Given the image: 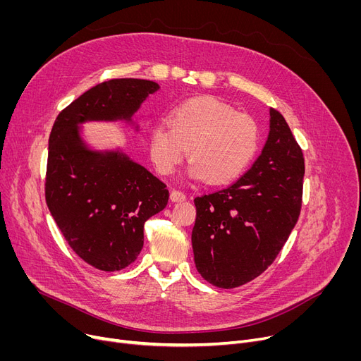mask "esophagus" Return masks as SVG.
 <instances>
[{
	"mask_svg": "<svg viewBox=\"0 0 361 361\" xmlns=\"http://www.w3.org/2000/svg\"><path fill=\"white\" fill-rule=\"evenodd\" d=\"M169 197H171V200H173V202H184L187 199V196L183 192H180V190H173V192H171Z\"/></svg>",
	"mask_w": 361,
	"mask_h": 361,
	"instance_id": "obj_1",
	"label": "esophagus"
}]
</instances>
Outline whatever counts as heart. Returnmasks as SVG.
Returning a JSON list of instances; mask_svg holds the SVG:
<instances>
[{
    "instance_id": "b5f03b06",
    "label": "heart",
    "mask_w": 361,
    "mask_h": 361,
    "mask_svg": "<svg viewBox=\"0 0 361 361\" xmlns=\"http://www.w3.org/2000/svg\"><path fill=\"white\" fill-rule=\"evenodd\" d=\"M259 149L256 123L215 98L185 101L149 131V152L159 174H173L184 152L195 178L224 184L240 177Z\"/></svg>"
}]
</instances>
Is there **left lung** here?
<instances>
[{
	"mask_svg": "<svg viewBox=\"0 0 361 361\" xmlns=\"http://www.w3.org/2000/svg\"><path fill=\"white\" fill-rule=\"evenodd\" d=\"M269 114L268 140L247 173L195 199V263L219 288L240 287L267 271L298 221L305 158L286 118L274 108Z\"/></svg>",
	"mask_w": 361,
	"mask_h": 361,
	"instance_id": "obj_1",
	"label": "left lung"
}]
</instances>
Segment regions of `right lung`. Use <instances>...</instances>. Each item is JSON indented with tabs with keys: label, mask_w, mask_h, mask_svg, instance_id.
Returning a JSON list of instances; mask_svg holds the SVG:
<instances>
[{
	"label": "right lung",
	"mask_w": 361,
	"mask_h": 361,
	"mask_svg": "<svg viewBox=\"0 0 361 361\" xmlns=\"http://www.w3.org/2000/svg\"><path fill=\"white\" fill-rule=\"evenodd\" d=\"M159 85L112 79L93 86L56 117L48 142L45 199L70 247L90 267L121 271L143 247L145 222L168 203L166 185L121 150L89 149L87 121H126Z\"/></svg>",
	"instance_id": "1"
}]
</instances>
